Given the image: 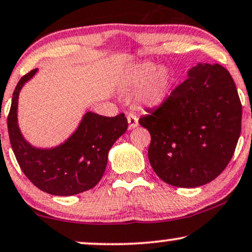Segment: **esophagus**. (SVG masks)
Segmentation results:
<instances>
[{"mask_svg":"<svg viewBox=\"0 0 252 252\" xmlns=\"http://www.w3.org/2000/svg\"><path fill=\"white\" fill-rule=\"evenodd\" d=\"M126 119H128L129 129H133L136 128V126H138V117H137L136 114L129 113L128 116H126Z\"/></svg>","mask_w":252,"mask_h":252,"instance_id":"esophagus-1","label":"esophagus"}]
</instances>
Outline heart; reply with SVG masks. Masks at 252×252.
<instances>
[{
  "instance_id": "heart-1",
  "label": "heart",
  "mask_w": 252,
  "mask_h": 252,
  "mask_svg": "<svg viewBox=\"0 0 252 252\" xmlns=\"http://www.w3.org/2000/svg\"><path fill=\"white\" fill-rule=\"evenodd\" d=\"M130 82L133 86H139L145 82L139 92L140 100L145 105L158 106L168 94L172 76L168 69L163 66L159 68L156 63L145 62L132 70Z\"/></svg>"
}]
</instances>
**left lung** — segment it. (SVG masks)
I'll return each instance as SVG.
<instances>
[{"mask_svg": "<svg viewBox=\"0 0 252 252\" xmlns=\"http://www.w3.org/2000/svg\"><path fill=\"white\" fill-rule=\"evenodd\" d=\"M242 105L222 65L188 72L158 108L139 119L149 130V160L163 182L180 188L206 184L223 172L241 133Z\"/></svg>", "mask_w": 252, "mask_h": 252, "instance_id": "left-lung-1", "label": "left lung"}]
</instances>
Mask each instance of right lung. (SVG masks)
Masks as SVG:
<instances>
[{"instance_id": "add662e5", "label": "right lung", "mask_w": 252, "mask_h": 252, "mask_svg": "<svg viewBox=\"0 0 252 252\" xmlns=\"http://www.w3.org/2000/svg\"><path fill=\"white\" fill-rule=\"evenodd\" d=\"M36 70H31L17 84L8 115L10 144L18 165L36 188L54 196H72L92 189L105 173L110 147L128 129L126 117L89 112L65 143L54 149L33 147L19 131L17 106L19 91Z\"/></svg>"}]
</instances>
